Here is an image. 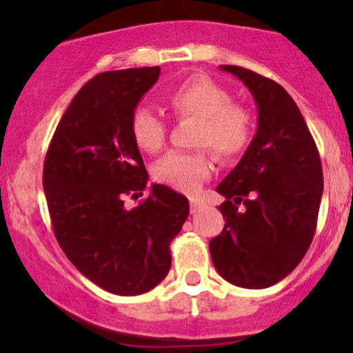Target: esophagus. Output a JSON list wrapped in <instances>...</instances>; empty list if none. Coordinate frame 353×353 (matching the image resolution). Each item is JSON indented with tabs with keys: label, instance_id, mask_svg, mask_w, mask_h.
Segmentation results:
<instances>
[{
	"label": "esophagus",
	"instance_id": "1",
	"mask_svg": "<svg viewBox=\"0 0 353 353\" xmlns=\"http://www.w3.org/2000/svg\"><path fill=\"white\" fill-rule=\"evenodd\" d=\"M190 205H191V213H196V212H198V210H199V201H198V199L191 198Z\"/></svg>",
	"mask_w": 353,
	"mask_h": 353
}]
</instances>
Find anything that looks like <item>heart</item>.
Instances as JSON below:
<instances>
[{
    "mask_svg": "<svg viewBox=\"0 0 353 353\" xmlns=\"http://www.w3.org/2000/svg\"><path fill=\"white\" fill-rule=\"evenodd\" d=\"M165 102L177 117H198L193 143L212 148L220 159H234L251 140L249 110L230 102L229 90L206 74H193L174 85L165 94ZM131 134L141 150L157 154L165 145L167 126L154 110L138 108L131 116ZM210 172L208 150L170 152L154 167L159 183L181 193H194Z\"/></svg>",
    "mask_w": 353,
    "mask_h": 353,
    "instance_id": "1",
    "label": "heart"
}]
</instances>
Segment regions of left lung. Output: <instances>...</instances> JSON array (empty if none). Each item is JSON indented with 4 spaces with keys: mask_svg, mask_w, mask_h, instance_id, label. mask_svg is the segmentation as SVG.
Returning a JSON list of instances; mask_svg holds the SVG:
<instances>
[{
    "mask_svg": "<svg viewBox=\"0 0 353 353\" xmlns=\"http://www.w3.org/2000/svg\"><path fill=\"white\" fill-rule=\"evenodd\" d=\"M220 70L249 88L258 130L239 163L216 186L225 198L220 205L225 225L210 241V252L227 282L266 288L285 279L312 243L323 196L321 159L285 88L241 66Z\"/></svg>",
    "mask_w": 353,
    "mask_h": 353,
    "instance_id": "obj_1",
    "label": "left lung"
}]
</instances>
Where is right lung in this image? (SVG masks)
Returning <instances> with one entry per match:
<instances>
[{
  "instance_id": "1",
  "label": "right lung",
  "mask_w": 353,
  "mask_h": 353,
  "mask_svg": "<svg viewBox=\"0 0 353 353\" xmlns=\"http://www.w3.org/2000/svg\"><path fill=\"white\" fill-rule=\"evenodd\" d=\"M160 68L105 71L78 90L63 114L44 160L52 229L74 268L116 295H140L170 270V249L190 213V201L163 184L128 210L148 174L131 134L138 102L159 80Z\"/></svg>"
}]
</instances>
